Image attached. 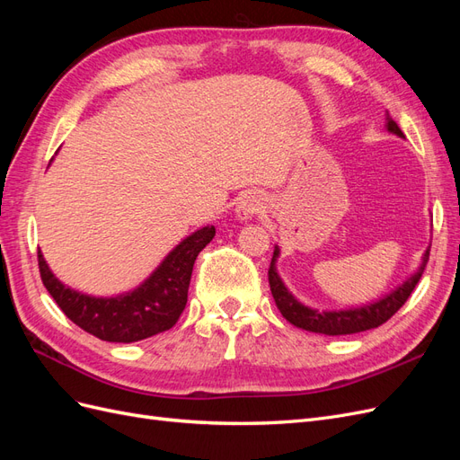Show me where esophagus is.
Returning a JSON list of instances; mask_svg holds the SVG:
<instances>
[{"instance_id":"1","label":"esophagus","mask_w":460,"mask_h":460,"mask_svg":"<svg viewBox=\"0 0 460 460\" xmlns=\"http://www.w3.org/2000/svg\"><path fill=\"white\" fill-rule=\"evenodd\" d=\"M235 211H238V218L242 220L252 218L262 211V198L257 196V193H245Z\"/></svg>"}]
</instances>
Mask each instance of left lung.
I'll use <instances>...</instances> for the list:
<instances>
[{
    "label": "left lung",
    "mask_w": 460,
    "mask_h": 460,
    "mask_svg": "<svg viewBox=\"0 0 460 460\" xmlns=\"http://www.w3.org/2000/svg\"><path fill=\"white\" fill-rule=\"evenodd\" d=\"M387 130L402 137L401 128L397 127V122L389 117V113H387ZM276 257H278V247H276V252L270 261V267H269V284H270L272 297L276 301V307L282 313V316L286 320H289L294 326L303 328V330L326 333V336H345V333H357V332H365V330L382 326L402 307V305L407 303L414 286L419 284L420 276L426 269V262L429 259V249L424 253L420 270L414 276H411L405 284L394 291V294H389L387 297L380 299L378 303L367 305V307L349 309V311H332V313L330 311L318 313L314 309L305 307V305H301L294 296H291L286 289V286L282 284L280 276H278V272H276V267H274Z\"/></svg>",
    "instance_id": "left-lung-1"
}]
</instances>
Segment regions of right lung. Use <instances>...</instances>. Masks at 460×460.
Returning a JSON list of instances; mask_svg holds the SVG:
<instances>
[{
	"mask_svg": "<svg viewBox=\"0 0 460 460\" xmlns=\"http://www.w3.org/2000/svg\"><path fill=\"white\" fill-rule=\"evenodd\" d=\"M215 238V226L191 234L161 267L130 294L95 299L65 288L38 252V269L49 296L76 326L103 341L132 343L171 330L188 303L190 278L201 249Z\"/></svg>",
	"mask_w": 460,
	"mask_h": 460,
	"instance_id": "obj_1",
	"label": "right lung"
}]
</instances>
